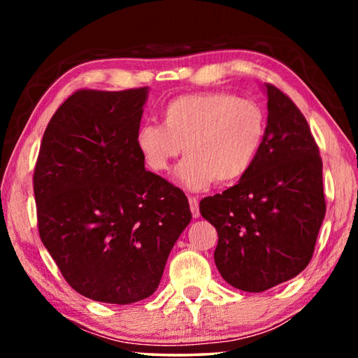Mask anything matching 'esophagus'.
Wrapping results in <instances>:
<instances>
[{
	"mask_svg": "<svg viewBox=\"0 0 358 358\" xmlns=\"http://www.w3.org/2000/svg\"><path fill=\"white\" fill-rule=\"evenodd\" d=\"M187 201H189V207H191L192 216H194V217L201 216V211H199V202H197V199H196V197H189V199H187Z\"/></svg>",
	"mask_w": 358,
	"mask_h": 358,
	"instance_id": "esophagus-1",
	"label": "esophagus"
}]
</instances>
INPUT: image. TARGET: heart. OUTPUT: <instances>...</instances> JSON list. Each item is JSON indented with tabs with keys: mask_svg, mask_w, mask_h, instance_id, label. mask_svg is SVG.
<instances>
[{
	"mask_svg": "<svg viewBox=\"0 0 358 358\" xmlns=\"http://www.w3.org/2000/svg\"><path fill=\"white\" fill-rule=\"evenodd\" d=\"M161 124H143L137 150L156 173L171 171L185 147L177 180L189 191L232 183L250 171L265 134V113L250 99L222 92L191 93L169 101Z\"/></svg>",
	"mask_w": 358,
	"mask_h": 358,
	"instance_id": "obj_1",
	"label": "heart"
}]
</instances>
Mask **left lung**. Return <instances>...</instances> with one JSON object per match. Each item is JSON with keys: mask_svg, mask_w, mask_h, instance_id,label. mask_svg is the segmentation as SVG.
Wrapping results in <instances>:
<instances>
[{"mask_svg": "<svg viewBox=\"0 0 358 358\" xmlns=\"http://www.w3.org/2000/svg\"><path fill=\"white\" fill-rule=\"evenodd\" d=\"M264 90L268 117L252 166L199 205L217 230V270L245 292H264L305 270L325 216L322 159L308 121L281 90Z\"/></svg>", "mask_w": 358, "mask_h": 358, "instance_id": "1", "label": "left lung"}]
</instances>
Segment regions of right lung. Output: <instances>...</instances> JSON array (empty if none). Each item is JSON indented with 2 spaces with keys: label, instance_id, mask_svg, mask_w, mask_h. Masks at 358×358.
<instances>
[{
  "label": "right lung",
  "instance_id": "add662e5",
  "mask_svg": "<svg viewBox=\"0 0 358 358\" xmlns=\"http://www.w3.org/2000/svg\"><path fill=\"white\" fill-rule=\"evenodd\" d=\"M148 87L80 90L53 115L34 169L39 235L69 286L113 305L159 286L191 221L185 192L145 171L137 150Z\"/></svg>",
  "mask_w": 358,
  "mask_h": 358
}]
</instances>
